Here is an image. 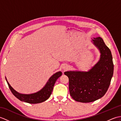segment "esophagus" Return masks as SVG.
Returning a JSON list of instances; mask_svg holds the SVG:
<instances>
[{"instance_id": "1", "label": "esophagus", "mask_w": 121, "mask_h": 121, "mask_svg": "<svg viewBox=\"0 0 121 121\" xmlns=\"http://www.w3.org/2000/svg\"><path fill=\"white\" fill-rule=\"evenodd\" d=\"M62 68L63 69V70H66L68 68V66L67 65H63L62 66Z\"/></svg>"}]
</instances>
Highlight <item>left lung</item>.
Segmentation results:
<instances>
[{
	"mask_svg": "<svg viewBox=\"0 0 121 121\" xmlns=\"http://www.w3.org/2000/svg\"><path fill=\"white\" fill-rule=\"evenodd\" d=\"M92 43L100 53L99 61L88 71L65 72L69 79V91L75 101L83 103L96 101L106 93L113 74L114 65L110 49L100 37L93 38Z\"/></svg>",
	"mask_w": 121,
	"mask_h": 121,
	"instance_id": "obj_1",
	"label": "left lung"
}]
</instances>
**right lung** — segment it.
<instances>
[{"label": "right lung", "instance_id": "add662e5", "mask_svg": "<svg viewBox=\"0 0 121 121\" xmlns=\"http://www.w3.org/2000/svg\"><path fill=\"white\" fill-rule=\"evenodd\" d=\"M62 74L61 71H59L53 74L42 89L35 93L30 94H23L18 92L9 84L6 77L5 78L10 91L15 97L21 101L31 104H35L45 101L50 97L56 79L62 75Z\"/></svg>", "mask_w": 121, "mask_h": 121}]
</instances>
